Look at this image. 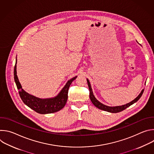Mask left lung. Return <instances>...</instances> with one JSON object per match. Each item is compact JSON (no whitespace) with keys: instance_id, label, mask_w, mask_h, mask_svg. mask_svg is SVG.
<instances>
[{"instance_id":"left-lung-1","label":"left lung","mask_w":154,"mask_h":154,"mask_svg":"<svg viewBox=\"0 0 154 154\" xmlns=\"http://www.w3.org/2000/svg\"><path fill=\"white\" fill-rule=\"evenodd\" d=\"M86 80H87L88 85V88H89V90H90V97L91 101L92 102L93 105L96 107H97V108H99L100 109H102V110H104L105 112H109V113H118V112H120L121 111H123L124 109H126L127 107L130 106V105L134 104V103L137 102L140 99V98L141 97V96L143 93V91H144V90H142V91H141L140 94L134 100H133L132 101H131L130 102H129L128 103H126L125 105H121V106H107V105H105L102 103L95 97V96L93 94L92 88H91V84H90V82L89 80L86 79Z\"/></svg>"}]
</instances>
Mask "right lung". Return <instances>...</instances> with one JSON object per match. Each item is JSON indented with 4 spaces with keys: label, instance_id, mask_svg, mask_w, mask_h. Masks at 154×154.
Instances as JSON below:
<instances>
[{
    "label": "right lung",
    "instance_id": "1",
    "mask_svg": "<svg viewBox=\"0 0 154 154\" xmlns=\"http://www.w3.org/2000/svg\"><path fill=\"white\" fill-rule=\"evenodd\" d=\"M16 62L14 69V79L19 90V96L23 102L33 110L39 114H49L60 111L66 103L69 88L72 82L77 78L75 76L69 80L60 92L54 97L41 99L31 95L25 91L19 81L16 72Z\"/></svg>",
    "mask_w": 154,
    "mask_h": 154
}]
</instances>
